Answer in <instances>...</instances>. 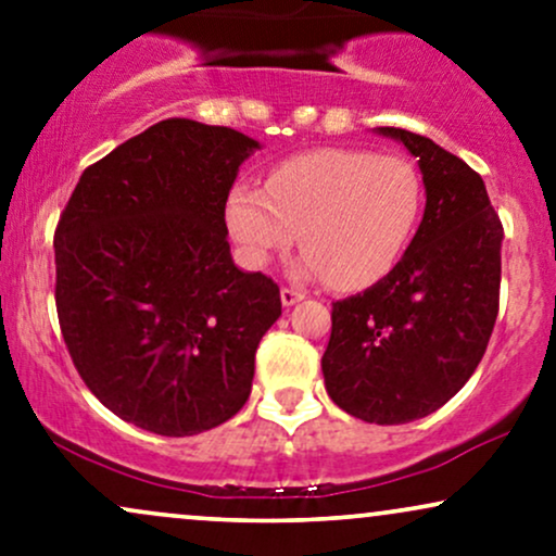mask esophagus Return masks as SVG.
Listing matches in <instances>:
<instances>
[{
  "instance_id": "1",
  "label": "esophagus",
  "mask_w": 556,
  "mask_h": 556,
  "mask_svg": "<svg viewBox=\"0 0 556 556\" xmlns=\"http://www.w3.org/2000/svg\"><path fill=\"white\" fill-rule=\"evenodd\" d=\"M304 299V291L293 289V286H283L280 289V302H283V306H293L296 302H302Z\"/></svg>"
}]
</instances>
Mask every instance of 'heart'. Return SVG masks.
Listing matches in <instances>:
<instances>
[{"mask_svg": "<svg viewBox=\"0 0 556 556\" xmlns=\"http://www.w3.org/2000/svg\"><path fill=\"white\" fill-rule=\"evenodd\" d=\"M424 200L421 174L401 155L317 148L276 163L267 185L239 181L226 224L252 265L270 263L302 237V270L332 289L380 283L406 254Z\"/></svg>", "mask_w": 556, "mask_h": 556, "instance_id": "obj_1", "label": "heart"}]
</instances>
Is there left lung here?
Masks as SVG:
<instances>
[{"instance_id":"obj_1","label":"left lung","mask_w":556,"mask_h":556,"mask_svg":"<svg viewBox=\"0 0 556 556\" xmlns=\"http://www.w3.org/2000/svg\"><path fill=\"white\" fill-rule=\"evenodd\" d=\"M380 132L419 159L427 207L393 273L332 304L323 375L345 414L406 424L445 406L479 367L500 312L505 231L468 163L408 129Z\"/></svg>"}]
</instances>
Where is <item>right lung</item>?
Instances as JSON below:
<instances>
[{"instance_id":"right-lung-1","label":"right lung","mask_w":556,"mask_h":556,"mask_svg":"<svg viewBox=\"0 0 556 556\" xmlns=\"http://www.w3.org/2000/svg\"><path fill=\"white\" fill-rule=\"evenodd\" d=\"M257 148L231 127L166 119L88 166L54 231L56 317L109 410L163 437L239 414L280 289L228 252L226 200Z\"/></svg>"}]
</instances>
